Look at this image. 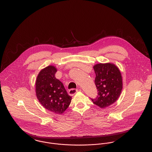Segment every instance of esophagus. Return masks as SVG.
<instances>
[{
  "mask_svg": "<svg viewBox=\"0 0 152 152\" xmlns=\"http://www.w3.org/2000/svg\"><path fill=\"white\" fill-rule=\"evenodd\" d=\"M78 91V89H75V88H72V89H70L68 91V94L69 95H74L75 94H76L77 92Z\"/></svg>",
  "mask_w": 152,
  "mask_h": 152,
  "instance_id": "obj_1",
  "label": "esophagus"
}]
</instances>
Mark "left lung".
I'll list each match as a JSON object with an SVG mask.
<instances>
[{
    "mask_svg": "<svg viewBox=\"0 0 152 152\" xmlns=\"http://www.w3.org/2000/svg\"><path fill=\"white\" fill-rule=\"evenodd\" d=\"M94 69L98 95L91 99L94 104L105 108L116 102L120 96L122 89L121 74L116 65L110 63L98 64L94 66Z\"/></svg>",
    "mask_w": 152,
    "mask_h": 152,
    "instance_id": "8db88e82",
    "label": "left lung"
}]
</instances>
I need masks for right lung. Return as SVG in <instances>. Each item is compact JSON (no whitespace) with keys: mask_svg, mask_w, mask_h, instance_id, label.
<instances>
[{"mask_svg":"<svg viewBox=\"0 0 152 152\" xmlns=\"http://www.w3.org/2000/svg\"><path fill=\"white\" fill-rule=\"evenodd\" d=\"M56 72L57 69L52 65L42 69L37 77L36 92L43 107L56 114H61L69 107L72 98L63 84L56 78Z\"/></svg>","mask_w":152,"mask_h":152,"instance_id":"obj_1","label":"right lung"}]
</instances>
